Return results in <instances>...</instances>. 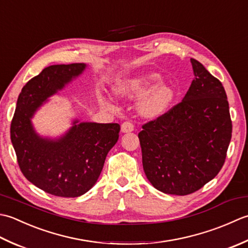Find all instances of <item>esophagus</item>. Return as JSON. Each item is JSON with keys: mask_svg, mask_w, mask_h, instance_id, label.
Listing matches in <instances>:
<instances>
[{"mask_svg": "<svg viewBox=\"0 0 248 248\" xmlns=\"http://www.w3.org/2000/svg\"><path fill=\"white\" fill-rule=\"evenodd\" d=\"M134 124L129 122V121H126V122L122 123L121 125V130H122V133H130V131L134 130Z\"/></svg>", "mask_w": 248, "mask_h": 248, "instance_id": "1", "label": "esophagus"}]
</instances>
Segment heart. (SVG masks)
I'll return each instance as SVG.
<instances>
[{
	"mask_svg": "<svg viewBox=\"0 0 248 248\" xmlns=\"http://www.w3.org/2000/svg\"><path fill=\"white\" fill-rule=\"evenodd\" d=\"M157 73H145L120 82L115 93L122 97L141 96L139 111L144 117H158L164 113L174 98V91L168 83L161 82Z\"/></svg>",
	"mask_w": 248,
	"mask_h": 248,
	"instance_id": "b5f03b06",
	"label": "heart"
}]
</instances>
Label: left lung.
Masks as SVG:
<instances>
[{"label":"left lung","instance_id":"8db88e82","mask_svg":"<svg viewBox=\"0 0 248 248\" xmlns=\"http://www.w3.org/2000/svg\"><path fill=\"white\" fill-rule=\"evenodd\" d=\"M195 78L181 103L138 134L146 178L165 194L185 196L214 179L224 166L232 122L223 84L190 59Z\"/></svg>","mask_w":248,"mask_h":248}]
</instances>
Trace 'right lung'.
<instances>
[{
	"mask_svg": "<svg viewBox=\"0 0 248 248\" xmlns=\"http://www.w3.org/2000/svg\"><path fill=\"white\" fill-rule=\"evenodd\" d=\"M83 63L51 65L27 82L19 94L11 124V139L23 175L46 193L74 198L93 187L106 156L118 142V123L74 121L59 139L43 138L31 119L39 106L81 74Z\"/></svg>",
	"mask_w": 248,
	"mask_h": 248,
	"instance_id": "right-lung-1",
	"label": "right lung"
}]
</instances>
